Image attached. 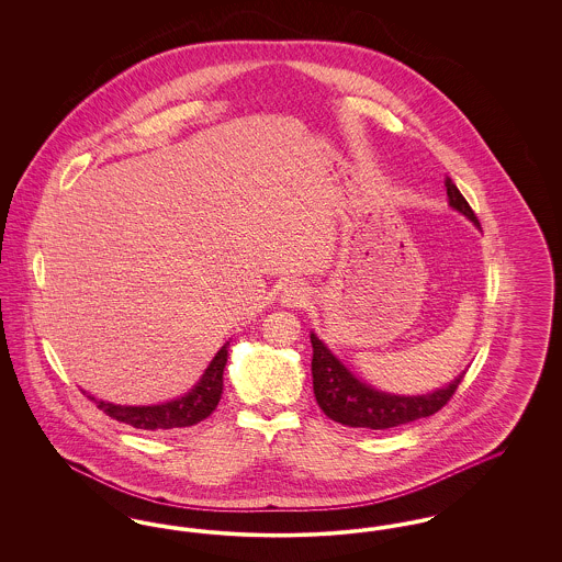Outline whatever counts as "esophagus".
Wrapping results in <instances>:
<instances>
[{"label":"esophagus","instance_id":"esophagus-1","mask_svg":"<svg viewBox=\"0 0 562 562\" xmlns=\"http://www.w3.org/2000/svg\"><path fill=\"white\" fill-rule=\"evenodd\" d=\"M307 301L310 293L301 282H289L280 293V303L286 307H303Z\"/></svg>","mask_w":562,"mask_h":562}]
</instances>
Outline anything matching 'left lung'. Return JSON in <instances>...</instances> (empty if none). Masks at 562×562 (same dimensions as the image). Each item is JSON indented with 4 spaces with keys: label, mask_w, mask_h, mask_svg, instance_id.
I'll return each mask as SVG.
<instances>
[{
    "label": "left lung",
    "mask_w": 562,
    "mask_h": 562,
    "mask_svg": "<svg viewBox=\"0 0 562 562\" xmlns=\"http://www.w3.org/2000/svg\"><path fill=\"white\" fill-rule=\"evenodd\" d=\"M447 195L451 206L465 214L474 225L479 216L461 195L451 179L445 181ZM312 376H314V394L318 406L326 417L348 428L387 429L404 426L417 419L438 413L445 404L453 398L459 383L463 381L465 371L451 381L447 387L436 390L424 396H392L385 392H376L371 385L358 381L348 369L328 351L321 339L312 333Z\"/></svg>",
    "instance_id": "left-lung-1"
}]
</instances>
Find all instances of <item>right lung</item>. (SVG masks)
<instances>
[{"label": "right lung", "instance_id": "1", "mask_svg": "<svg viewBox=\"0 0 562 562\" xmlns=\"http://www.w3.org/2000/svg\"><path fill=\"white\" fill-rule=\"evenodd\" d=\"M225 364H227V344L218 349L211 367L204 371L202 379L195 383V387L179 401L164 402L154 406H120L111 402L97 401L92 396L88 398L97 402V406L111 419L136 429L160 431V429L189 428L206 419L221 401Z\"/></svg>", "mask_w": 562, "mask_h": 562}]
</instances>
